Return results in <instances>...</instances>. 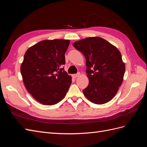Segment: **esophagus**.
Listing matches in <instances>:
<instances>
[{
    "label": "esophagus",
    "mask_w": 147,
    "mask_h": 147,
    "mask_svg": "<svg viewBox=\"0 0 147 147\" xmlns=\"http://www.w3.org/2000/svg\"><path fill=\"white\" fill-rule=\"evenodd\" d=\"M80 75V73H78L77 74H73L72 75V77L73 78H77V77H78Z\"/></svg>",
    "instance_id": "34e87169"
}]
</instances>
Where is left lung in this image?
Returning <instances> with one entry per match:
<instances>
[{"mask_svg": "<svg viewBox=\"0 0 147 147\" xmlns=\"http://www.w3.org/2000/svg\"><path fill=\"white\" fill-rule=\"evenodd\" d=\"M73 46L86 59L88 86L83 90L86 98L104 104L116 95L123 81L125 64L118 48L105 39L91 37L75 42Z\"/></svg>", "mask_w": 147, "mask_h": 147, "instance_id": "1", "label": "left lung"}]
</instances>
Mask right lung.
<instances>
[{
    "label": "right lung",
    "instance_id": "add662e5",
    "mask_svg": "<svg viewBox=\"0 0 147 147\" xmlns=\"http://www.w3.org/2000/svg\"><path fill=\"white\" fill-rule=\"evenodd\" d=\"M69 44V40H45L25 53L20 69L23 80L26 90L40 103L56 104L67 92L72 77L63 65Z\"/></svg>",
    "mask_w": 147,
    "mask_h": 147
}]
</instances>
